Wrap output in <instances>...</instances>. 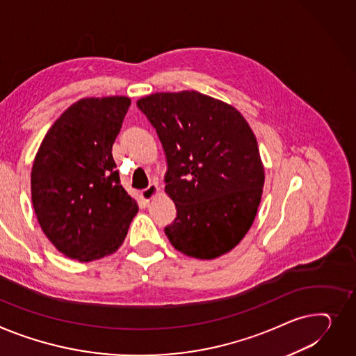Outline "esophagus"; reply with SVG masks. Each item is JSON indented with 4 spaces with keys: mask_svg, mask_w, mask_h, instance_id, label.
<instances>
[{
    "mask_svg": "<svg viewBox=\"0 0 356 356\" xmlns=\"http://www.w3.org/2000/svg\"><path fill=\"white\" fill-rule=\"evenodd\" d=\"M159 193H160V188H159L157 183H152L149 187L145 188V191H141V197H143V200H146V202H150V200H153Z\"/></svg>",
    "mask_w": 356,
    "mask_h": 356,
    "instance_id": "34e87169",
    "label": "esophagus"
}]
</instances>
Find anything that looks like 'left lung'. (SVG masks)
I'll return each mask as SVG.
<instances>
[{
	"instance_id": "8db88e82",
	"label": "left lung",
	"mask_w": 356,
	"mask_h": 356,
	"mask_svg": "<svg viewBox=\"0 0 356 356\" xmlns=\"http://www.w3.org/2000/svg\"><path fill=\"white\" fill-rule=\"evenodd\" d=\"M161 141L164 191L177 218L164 227L175 249L216 259L245 238L264 192L256 137L233 106L199 91L154 92L137 100Z\"/></svg>"
}]
</instances>
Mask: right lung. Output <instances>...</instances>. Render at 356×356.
I'll list each match as a JSON object with an SVG mask.
<instances>
[{"mask_svg":"<svg viewBox=\"0 0 356 356\" xmlns=\"http://www.w3.org/2000/svg\"><path fill=\"white\" fill-rule=\"evenodd\" d=\"M130 104L124 96L76 102L47 131L35 154V216L49 241L70 259L91 262L114 253L138 211L111 154Z\"/></svg>","mask_w":356,"mask_h":356,"instance_id":"add662e5","label":"right lung"}]
</instances>
